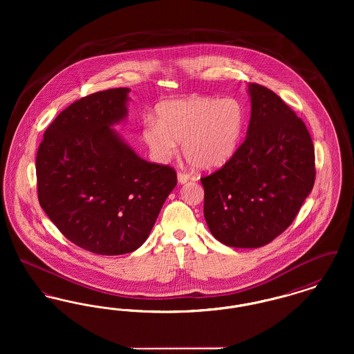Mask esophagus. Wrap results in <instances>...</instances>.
<instances>
[{
	"instance_id": "1",
	"label": "esophagus",
	"mask_w": 354,
	"mask_h": 354,
	"mask_svg": "<svg viewBox=\"0 0 354 354\" xmlns=\"http://www.w3.org/2000/svg\"><path fill=\"white\" fill-rule=\"evenodd\" d=\"M189 179H191L189 174H187L185 171H179V172H178V182H179L180 185H185Z\"/></svg>"
}]
</instances>
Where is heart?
Segmentation results:
<instances>
[{
	"label": "heart",
	"mask_w": 354,
	"mask_h": 354,
	"mask_svg": "<svg viewBox=\"0 0 354 354\" xmlns=\"http://www.w3.org/2000/svg\"><path fill=\"white\" fill-rule=\"evenodd\" d=\"M244 123L245 111L236 98L189 97L160 103L155 119L146 120L142 136L158 160L169 159L180 142L188 162L212 169L234 156Z\"/></svg>",
	"instance_id": "1"
}]
</instances>
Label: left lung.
<instances>
[{"mask_svg":"<svg viewBox=\"0 0 354 354\" xmlns=\"http://www.w3.org/2000/svg\"><path fill=\"white\" fill-rule=\"evenodd\" d=\"M245 140L221 169L201 178L204 218L220 243L259 248L292 224L310 194L315 147L296 113L277 94L250 84Z\"/></svg>","mask_w":354,"mask_h":354,"instance_id":"8db88e82","label":"left lung"}]
</instances>
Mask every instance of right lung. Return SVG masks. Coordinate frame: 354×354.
<instances>
[{
    "mask_svg": "<svg viewBox=\"0 0 354 354\" xmlns=\"http://www.w3.org/2000/svg\"><path fill=\"white\" fill-rule=\"evenodd\" d=\"M129 93L109 88L71 103L35 159L41 207L62 235L97 254L138 250L178 182L175 169L139 158L111 129L127 115Z\"/></svg>",
    "mask_w": 354,
    "mask_h": 354,
    "instance_id": "1",
    "label": "right lung"
}]
</instances>
